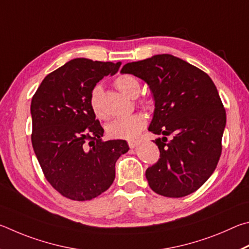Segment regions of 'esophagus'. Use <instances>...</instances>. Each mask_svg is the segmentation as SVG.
Masks as SVG:
<instances>
[{"label": "esophagus", "mask_w": 249, "mask_h": 249, "mask_svg": "<svg viewBox=\"0 0 249 249\" xmlns=\"http://www.w3.org/2000/svg\"><path fill=\"white\" fill-rule=\"evenodd\" d=\"M128 143H129L130 149H134V147H136L137 145L140 144V141H129Z\"/></svg>", "instance_id": "1"}]
</instances>
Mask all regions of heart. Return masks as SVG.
Wrapping results in <instances>:
<instances>
[{"label":"heart","instance_id":"1","mask_svg":"<svg viewBox=\"0 0 249 249\" xmlns=\"http://www.w3.org/2000/svg\"><path fill=\"white\" fill-rule=\"evenodd\" d=\"M115 84L121 93L130 96V97L136 96L138 94L139 89H140V84H139L137 78L132 75H129V74L118 76L116 78ZM102 94V87L99 85H96L90 91L89 100L91 111H93L96 117L99 118L103 117L102 104H100ZM145 124L146 122L144 117L140 115V113H133L131 116L119 118V119L111 121L107 125V133L112 139L133 140V139L139 137V134L145 128Z\"/></svg>","mask_w":249,"mask_h":249}]
</instances>
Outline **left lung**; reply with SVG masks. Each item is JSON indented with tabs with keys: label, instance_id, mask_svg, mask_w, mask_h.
Masks as SVG:
<instances>
[{
	"label": "left lung",
	"instance_id": "left-lung-1",
	"mask_svg": "<svg viewBox=\"0 0 249 249\" xmlns=\"http://www.w3.org/2000/svg\"><path fill=\"white\" fill-rule=\"evenodd\" d=\"M120 72L141 78L153 94L149 131L163 137L154 141L160 159L145 172L151 189L169 198L195 193L214 172L222 152L226 113L214 83L166 53L127 63Z\"/></svg>",
	"mask_w": 249,
	"mask_h": 249
}]
</instances>
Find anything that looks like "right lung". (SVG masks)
<instances>
[{
	"label": "right lung",
	"instance_id": "add662e5",
	"mask_svg": "<svg viewBox=\"0 0 249 249\" xmlns=\"http://www.w3.org/2000/svg\"><path fill=\"white\" fill-rule=\"evenodd\" d=\"M121 62L76 58L43 78L32 99V143L46 179L65 198L85 201L111 186L124 140L103 141L89 94Z\"/></svg>",
	"mask_w": 249,
	"mask_h": 249
}]
</instances>
